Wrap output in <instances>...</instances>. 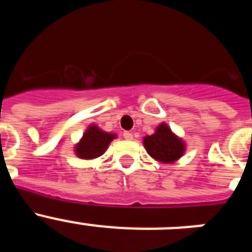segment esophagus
Returning a JSON list of instances; mask_svg holds the SVG:
<instances>
[{"mask_svg": "<svg viewBox=\"0 0 252 252\" xmlns=\"http://www.w3.org/2000/svg\"><path fill=\"white\" fill-rule=\"evenodd\" d=\"M124 137L126 140H132L133 139V135L130 132V131H125V132H124Z\"/></svg>", "mask_w": 252, "mask_h": 252, "instance_id": "esophagus-1", "label": "esophagus"}]
</instances>
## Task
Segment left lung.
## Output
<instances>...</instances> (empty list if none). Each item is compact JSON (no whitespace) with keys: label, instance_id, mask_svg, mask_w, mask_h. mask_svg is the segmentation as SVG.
Here are the masks:
<instances>
[{"label":"left lung","instance_id":"obj_1","mask_svg":"<svg viewBox=\"0 0 252 252\" xmlns=\"http://www.w3.org/2000/svg\"><path fill=\"white\" fill-rule=\"evenodd\" d=\"M144 148L157 161L162 164H171L183 157L186 153V142L177 133L171 131L168 124H161L155 128L153 135L144 137Z\"/></svg>","mask_w":252,"mask_h":252}]
</instances>
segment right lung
<instances>
[{
	"label": "right lung",
	"instance_id": "1",
	"mask_svg": "<svg viewBox=\"0 0 252 252\" xmlns=\"http://www.w3.org/2000/svg\"><path fill=\"white\" fill-rule=\"evenodd\" d=\"M116 137V133L106 132L95 124H91L81 140L74 145V154L83 160L97 159L103 155L111 141Z\"/></svg>",
	"mask_w": 252,
	"mask_h": 252
}]
</instances>
